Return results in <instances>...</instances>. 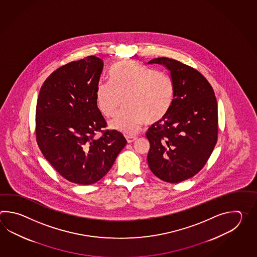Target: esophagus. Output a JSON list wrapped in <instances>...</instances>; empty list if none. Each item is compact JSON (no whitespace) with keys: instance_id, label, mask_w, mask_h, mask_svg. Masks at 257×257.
<instances>
[{"instance_id":"1","label":"esophagus","mask_w":257,"mask_h":257,"mask_svg":"<svg viewBox=\"0 0 257 257\" xmlns=\"http://www.w3.org/2000/svg\"><path fill=\"white\" fill-rule=\"evenodd\" d=\"M125 137H126V142L128 143H131V142H133L137 140L136 137L128 136V135H126Z\"/></svg>"}]
</instances>
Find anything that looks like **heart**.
Instances as JSON below:
<instances>
[{
    "instance_id": "obj_1",
    "label": "heart",
    "mask_w": 257,
    "mask_h": 257,
    "mask_svg": "<svg viewBox=\"0 0 257 257\" xmlns=\"http://www.w3.org/2000/svg\"><path fill=\"white\" fill-rule=\"evenodd\" d=\"M112 82L100 81L96 103L105 116H113L123 101L126 107L110 121V126L133 135L146 123L155 124L169 114L175 101V83L164 72L152 70L140 62H118L110 71Z\"/></svg>"
}]
</instances>
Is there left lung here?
I'll use <instances>...</instances> for the list:
<instances>
[{
  "label": "left lung",
  "mask_w": 257,
  "mask_h": 257,
  "mask_svg": "<svg viewBox=\"0 0 257 257\" xmlns=\"http://www.w3.org/2000/svg\"><path fill=\"white\" fill-rule=\"evenodd\" d=\"M175 83V101L166 117L146 133L151 147L148 164L161 180L179 183L202 169L218 140V104L202 74L178 60L157 58Z\"/></svg>",
  "instance_id": "obj_1"
}]
</instances>
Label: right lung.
<instances>
[{
  "mask_svg": "<svg viewBox=\"0 0 257 257\" xmlns=\"http://www.w3.org/2000/svg\"><path fill=\"white\" fill-rule=\"evenodd\" d=\"M104 68L95 56L53 71L41 86L36 109V138L41 153L62 177L78 185L103 178L126 144L122 133L103 131L96 103ZM98 132L99 139L94 138Z\"/></svg>",
  "mask_w": 257,
  "mask_h": 257,
  "instance_id": "1",
  "label": "right lung"
}]
</instances>
